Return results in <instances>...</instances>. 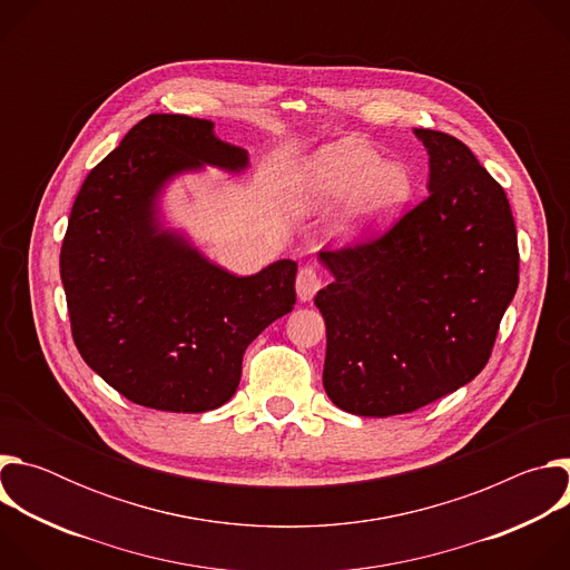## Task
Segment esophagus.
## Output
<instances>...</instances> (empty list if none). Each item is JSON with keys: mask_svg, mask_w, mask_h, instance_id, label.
<instances>
[{"mask_svg": "<svg viewBox=\"0 0 570 570\" xmlns=\"http://www.w3.org/2000/svg\"><path fill=\"white\" fill-rule=\"evenodd\" d=\"M295 288H297V297H299L302 302H311L313 295L322 288V279H320L317 271H315L313 266H304V268L297 273Z\"/></svg>", "mask_w": 570, "mask_h": 570, "instance_id": "34e87169", "label": "esophagus"}]
</instances>
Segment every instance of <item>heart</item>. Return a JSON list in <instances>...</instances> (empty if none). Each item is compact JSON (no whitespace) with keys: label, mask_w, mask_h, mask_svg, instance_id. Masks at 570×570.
Returning <instances> with one entry per match:
<instances>
[{"label":"heart","mask_w":570,"mask_h":570,"mask_svg":"<svg viewBox=\"0 0 570 570\" xmlns=\"http://www.w3.org/2000/svg\"><path fill=\"white\" fill-rule=\"evenodd\" d=\"M295 191L308 207H327L343 198L338 229L363 234L392 220L413 198V176L401 161L383 157L352 139L317 148L297 176Z\"/></svg>","instance_id":"b5f03b06"}]
</instances>
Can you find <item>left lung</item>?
Returning <instances> with one entry per match:
<instances>
[{"instance_id":"obj_1","label":"left lung","mask_w":570,"mask_h":570,"mask_svg":"<svg viewBox=\"0 0 570 570\" xmlns=\"http://www.w3.org/2000/svg\"><path fill=\"white\" fill-rule=\"evenodd\" d=\"M415 135L429 196L379 238L320 253L334 275L315 295L327 324L322 383L361 417L413 413L475 379L519 286L503 187L460 139Z\"/></svg>"}]
</instances>
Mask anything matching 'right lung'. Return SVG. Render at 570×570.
I'll use <instances>...</instances> for the list:
<instances>
[{
    "label": "right lung",
    "mask_w": 570,
    "mask_h": 570,
    "mask_svg": "<svg viewBox=\"0 0 570 570\" xmlns=\"http://www.w3.org/2000/svg\"><path fill=\"white\" fill-rule=\"evenodd\" d=\"M205 165L238 174L248 153L207 119L148 115L86 178L60 248L80 356L132 403L167 413L229 401L248 345L295 304V262L236 277L161 227V189Z\"/></svg>",
    "instance_id": "obj_1"
}]
</instances>
